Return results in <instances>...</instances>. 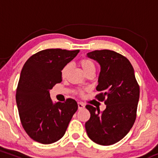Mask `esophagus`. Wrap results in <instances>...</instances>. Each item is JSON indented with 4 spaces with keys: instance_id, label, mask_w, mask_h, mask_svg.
I'll return each mask as SVG.
<instances>
[{
    "instance_id": "esophagus-1",
    "label": "esophagus",
    "mask_w": 158,
    "mask_h": 158,
    "mask_svg": "<svg viewBox=\"0 0 158 158\" xmlns=\"http://www.w3.org/2000/svg\"><path fill=\"white\" fill-rule=\"evenodd\" d=\"M85 104L82 102H78V108L79 109H82V108H85Z\"/></svg>"
}]
</instances>
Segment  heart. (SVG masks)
<instances>
[{
    "label": "heart",
    "mask_w": 158,
    "mask_h": 158,
    "mask_svg": "<svg viewBox=\"0 0 158 158\" xmlns=\"http://www.w3.org/2000/svg\"><path fill=\"white\" fill-rule=\"evenodd\" d=\"M79 65L81 67V70L84 72V73L86 75L88 73H90V72H94L95 73L96 70V67L95 64L91 59H88V58H83L81 59L80 61H79ZM70 70V64H66L64 68L61 70V77L62 78H66L67 76L69 73Z\"/></svg>",
    "instance_id": "heart-1"
}]
</instances>
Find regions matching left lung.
<instances>
[{"label": "left lung", "mask_w": 158, "mask_h": 158, "mask_svg": "<svg viewBox=\"0 0 158 158\" xmlns=\"http://www.w3.org/2000/svg\"><path fill=\"white\" fill-rule=\"evenodd\" d=\"M87 56L101 67L96 98L105 101L106 108L87 105L90 117L85 123L89 138L102 146L119 142L131 130L137 117L139 87L134 68L127 58L113 50H94Z\"/></svg>", "instance_id": "1"}]
</instances>
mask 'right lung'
<instances>
[{
	"mask_svg": "<svg viewBox=\"0 0 158 158\" xmlns=\"http://www.w3.org/2000/svg\"><path fill=\"white\" fill-rule=\"evenodd\" d=\"M79 52L47 49L32 55L23 65L16 103L23 129L36 142L50 144L60 139L78 109L73 99L52 102L50 90L62 81L61 70Z\"/></svg>",
	"mask_w": 158,
	"mask_h": 158,
	"instance_id": "1",
	"label": "right lung"
}]
</instances>
